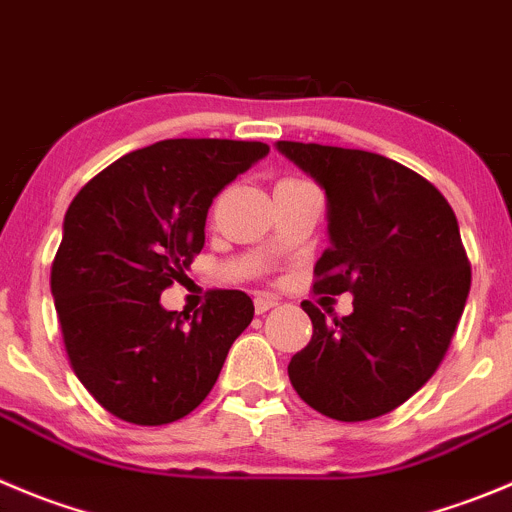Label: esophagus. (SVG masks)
<instances>
[{
  "label": "esophagus",
  "mask_w": 512,
  "mask_h": 512,
  "mask_svg": "<svg viewBox=\"0 0 512 512\" xmlns=\"http://www.w3.org/2000/svg\"><path fill=\"white\" fill-rule=\"evenodd\" d=\"M279 304V299L271 294H256L253 296V306H256V314H266L269 309H274V306Z\"/></svg>",
  "instance_id": "esophagus-1"
}]
</instances>
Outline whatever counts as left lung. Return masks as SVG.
<instances>
[{
    "label": "left lung",
    "mask_w": 512,
    "mask_h": 512,
    "mask_svg": "<svg viewBox=\"0 0 512 512\" xmlns=\"http://www.w3.org/2000/svg\"><path fill=\"white\" fill-rule=\"evenodd\" d=\"M276 148L326 193L332 246L316 261L314 291L354 294L352 314L332 321L301 301L314 334L291 357V384L332 420L387 415L435 374L465 309L470 261L455 211L384 155L291 140Z\"/></svg>",
    "instance_id": "left-lung-1"
}]
</instances>
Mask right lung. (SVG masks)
Returning a JSON list of instances; mask_svg holds the SVG:
<instances>
[{"mask_svg": "<svg viewBox=\"0 0 512 512\" xmlns=\"http://www.w3.org/2000/svg\"><path fill=\"white\" fill-rule=\"evenodd\" d=\"M266 153L246 140H160L107 165L67 208L52 296L72 369L110 415L168 425L216 384L251 296L218 289L191 316L163 309L160 294L201 253L213 198Z\"/></svg>", "mask_w": 512, "mask_h": 512, "instance_id": "1", "label": "right lung"}]
</instances>
